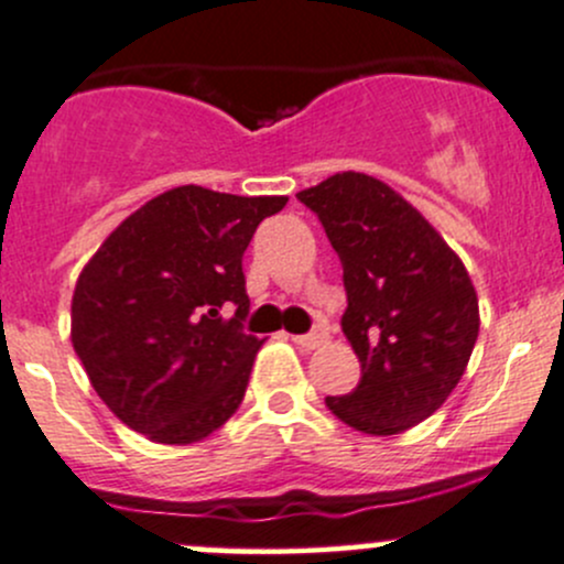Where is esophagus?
Returning <instances> with one entry per match:
<instances>
[{
    "label": "esophagus",
    "instance_id": "34e87169",
    "mask_svg": "<svg viewBox=\"0 0 564 564\" xmlns=\"http://www.w3.org/2000/svg\"><path fill=\"white\" fill-rule=\"evenodd\" d=\"M294 344L300 346V349H316V346L324 344V333H308V335H292Z\"/></svg>",
    "mask_w": 564,
    "mask_h": 564
}]
</instances>
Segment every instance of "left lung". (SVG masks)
<instances>
[{
	"instance_id": "left-lung-1",
	"label": "left lung",
	"mask_w": 564,
	"mask_h": 564,
	"mask_svg": "<svg viewBox=\"0 0 564 564\" xmlns=\"http://www.w3.org/2000/svg\"><path fill=\"white\" fill-rule=\"evenodd\" d=\"M300 202L314 209L344 264L340 318L360 384L327 395L340 423L392 436L423 423L460 382L480 311L464 261L440 231L377 176L340 172Z\"/></svg>"
}]
</instances>
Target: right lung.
Masks as SVG:
<instances>
[{
    "mask_svg": "<svg viewBox=\"0 0 564 564\" xmlns=\"http://www.w3.org/2000/svg\"><path fill=\"white\" fill-rule=\"evenodd\" d=\"M286 202L172 187L128 215L84 264L70 305L73 349L128 429L161 445H193L237 412L264 344L242 333V253ZM231 304L238 311L226 319Z\"/></svg>",
    "mask_w": 564,
    "mask_h": 564,
    "instance_id": "add662e5",
    "label": "right lung"
}]
</instances>
